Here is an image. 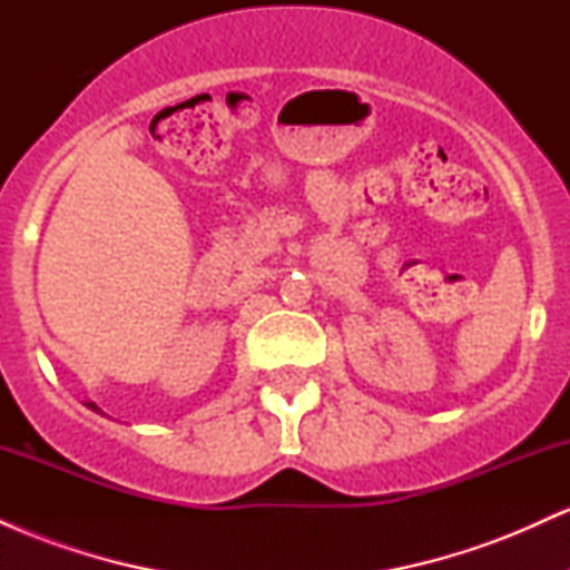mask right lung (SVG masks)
<instances>
[{
    "label": "right lung",
    "mask_w": 570,
    "mask_h": 570,
    "mask_svg": "<svg viewBox=\"0 0 570 570\" xmlns=\"http://www.w3.org/2000/svg\"><path fill=\"white\" fill-rule=\"evenodd\" d=\"M88 407H90V410H96V412H101V410H98V407H96V404H94V402H88Z\"/></svg>",
    "instance_id": "obj_1"
}]
</instances>
